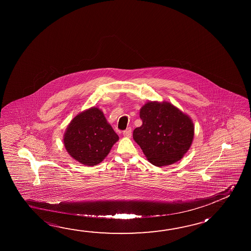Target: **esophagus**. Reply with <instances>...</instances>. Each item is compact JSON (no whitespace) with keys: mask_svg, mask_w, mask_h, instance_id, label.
<instances>
[{"mask_svg":"<svg viewBox=\"0 0 251 251\" xmlns=\"http://www.w3.org/2000/svg\"><path fill=\"white\" fill-rule=\"evenodd\" d=\"M124 136H126V137H130L131 136V128L130 127H127L126 130H124Z\"/></svg>","mask_w":251,"mask_h":251,"instance_id":"obj_1","label":"esophagus"}]
</instances>
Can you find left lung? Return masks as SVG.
Returning a JSON list of instances; mask_svg holds the SVG:
<instances>
[{
	"instance_id": "obj_1",
	"label": "left lung",
	"mask_w": 251,
	"mask_h": 251,
	"mask_svg": "<svg viewBox=\"0 0 251 251\" xmlns=\"http://www.w3.org/2000/svg\"><path fill=\"white\" fill-rule=\"evenodd\" d=\"M143 124L133 138L152 165L158 167L176 163L193 143L192 119L167 101H149L140 109Z\"/></svg>"
}]
</instances>
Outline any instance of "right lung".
<instances>
[{
    "instance_id": "add662e5",
    "label": "right lung",
    "mask_w": 251,
    "mask_h": 251,
    "mask_svg": "<svg viewBox=\"0 0 251 251\" xmlns=\"http://www.w3.org/2000/svg\"><path fill=\"white\" fill-rule=\"evenodd\" d=\"M63 140L73 158L82 165L94 166L102 162L119 136L107 123L103 112L93 107L71 121Z\"/></svg>"
}]
</instances>
